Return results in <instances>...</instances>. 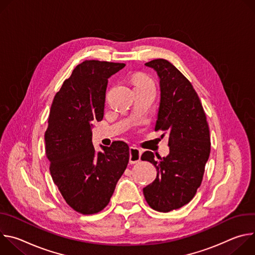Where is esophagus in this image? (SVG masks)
Returning <instances> with one entry per match:
<instances>
[{
  "mask_svg": "<svg viewBox=\"0 0 255 255\" xmlns=\"http://www.w3.org/2000/svg\"><path fill=\"white\" fill-rule=\"evenodd\" d=\"M129 153H130V156H129V161L130 163H137L140 161V157H141V154H142V150L135 147V146H131L129 148Z\"/></svg>",
  "mask_w": 255,
  "mask_h": 255,
  "instance_id": "1",
  "label": "esophagus"
}]
</instances>
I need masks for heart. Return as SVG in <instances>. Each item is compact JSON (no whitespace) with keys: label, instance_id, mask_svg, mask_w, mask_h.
<instances>
[{"label":"heart","instance_id":"b5f03b06","mask_svg":"<svg viewBox=\"0 0 255 255\" xmlns=\"http://www.w3.org/2000/svg\"><path fill=\"white\" fill-rule=\"evenodd\" d=\"M133 83L134 88L135 87H142V86H152L154 87V84L150 78L145 76L143 74H137L133 77Z\"/></svg>","mask_w":255,"mask_h":255}]
</instances>
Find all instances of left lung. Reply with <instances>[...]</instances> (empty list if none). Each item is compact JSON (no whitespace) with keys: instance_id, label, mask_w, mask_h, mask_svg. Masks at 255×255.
Listing matches in <instances>:
<instances>
[{"instance_id":"1","label":"left lung","mask_w":255,"mask_h":255,"mask_svg":"<svg viewBox=\"0 0 255 255\" xmlns=\"http://www.w3.org/2000/svg\"><path fill=\"white\" fill-rule=\"evenodd\" d=\"M159 78L160 104L155 131L167 134L169 154L160 157L145 151L141 159L154 164L157 175L143 189L147 204L155 211L169 212L187 205L203 180L211 151L210 130L198 94L190 81L166 59L145 63Z\"/></svg>"}]
</instances>
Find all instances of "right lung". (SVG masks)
<instances>
[{"label": "right lung", "instance_id": "obj_1", "mask_svg": "<svg viewBox=\"0 0 255 255\" xmlns=\"http://www.w3.org/2000/svg\"><path fill=\"white\" fill-rule=\"evenodd\" d=\"M124 63L85 60L56 93L45 131L50 174L61 196L75 211L92 215L110 202L129 162V146L114 141L96 152L92 126L102 121L108 79Z\"/></svg>", "mask_w": 255, "mask_h": 255}]
</instances>
